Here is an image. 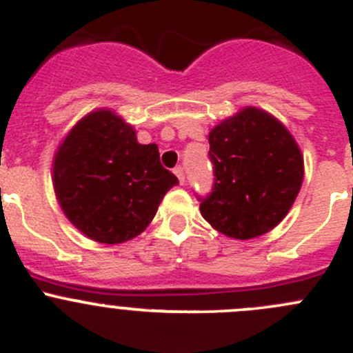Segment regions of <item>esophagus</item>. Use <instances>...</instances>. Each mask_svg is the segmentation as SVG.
Returning <instances> with one entry per match:
<instances>
[{
	"instance_id": "esophagus-1",
	"label": "esophagus",
	"mask_w": 353,
	"mask_h": 353,
	"mask_svg": "<svg viewBox=\"0 0 353 353\" xmlns=\"http://www.w3.org/2000/svg\"><path fill=\"white\" fill-rule=\"evenodd\" d=\"M174 174H176V176H177V179H179V183L181 184H183L184 183V169H183V167H176V169H174Z\"/></svg>"
}]
</instances>
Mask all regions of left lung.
I'll list each match as a JSON object with an SVG mask.
<instances>
[{"label": "left lung", "mask_w": 353, "mask_h": 353, "mask_svg": "<svg viewBox=\"0 0 353 353\" xmlns=\"http://www.w3.org/2000/svg\"><path fill=\"white\" fill-rule=\"evenodd\" d=\"M212 193L198 196L201 215L234 239H252L279 225L304 179L294 137L272 114L245 108L208 134Z\"/></svg>", "instance_id": "1"}]
</instances>
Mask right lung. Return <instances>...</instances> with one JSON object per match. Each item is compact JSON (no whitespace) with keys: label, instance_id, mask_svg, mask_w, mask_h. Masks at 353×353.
Here are the masks:
<instances>
[{"label":"right lung","instance_id":"add662e5","mask_svg":"<svg viewBox=\"0 0 353 353\" xmlns=\"http://www.w3.org/2000/svg\"><path fill=\"white\" fill-rule=\"evenodd\" d=\"M52 184L78 230L97 243L119 244L147 229L179 181L160 163L155 143L140 145L130 124L99 109L68 133L52 163Z\"/></svg>","mask_w":353,"mask_h":353}]
</instances>
